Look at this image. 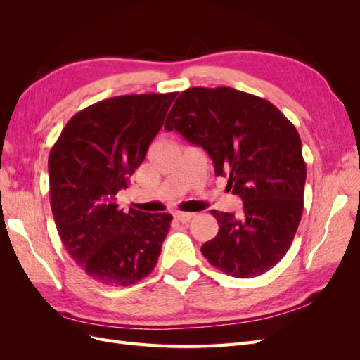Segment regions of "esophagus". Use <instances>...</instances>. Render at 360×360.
Instances as JSON below:
<instances>
[{"instance_id": "34e87169", "label": "esophagus", "mask_w": 360, "mask_h": 360, "mask_svg": "<svg viewBox=\"0 0 360 360\" xmlns=\"http://www.w3.org/2000/svg\"><path fill=\"white\" fill-rule=\"evenodd\" d=\"M174 217H176L177 221H180V222H183V224H186V222H189L192 217H195V213H186V212H177L176 214H174Z\"/></svg>"}]
</instances>
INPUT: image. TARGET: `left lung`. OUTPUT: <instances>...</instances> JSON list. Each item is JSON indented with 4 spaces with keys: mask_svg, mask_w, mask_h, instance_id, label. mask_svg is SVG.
Returning a JSON list of instances; mask_svg holds the SVG:
<instances>
[{
    "mask_svg": "<svg viewBox=\"0 0 360 360\" xmlns=\"http://www.w3.org/2000/svg\"><path fill=\"white\" fill-rule=\"evenodd\" d=\"M202 147L216 176L243 201L240 214L212 210L219 231L201 246L226 275L254 278L284 258L303 212L307 165L302 141L275 105L230 86L183 91L165 122Z\"/></svg>",
    "mask_w": 360,
    "mask_h": 360,
    "instance_id": "obj_1",
    "label": "left lung"
}]
</instances>
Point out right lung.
<instances>
[{
	"mask_svg": "<svg viewBox=\"0 0 360 360\" xmlns=\"http://www.w3.org/2000/svg\"><path fill=\"white\" fill-rule=\"evenodd\" d=\"M177 93L130 94L75 114L49 160L51 209L64 248L91 279L134 285L153 271L169 213L118 209L115 195L146 159Z\"/></svg>",
	"mask_w": 360,
	"mask_h": 360,
	"instance_id": "right-lung-1",
	"label": "right lung"
}]
</instances>
